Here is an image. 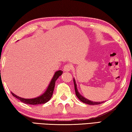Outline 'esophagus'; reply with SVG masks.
I'll use <instances>...</instances> for the list:
<instances>
[{
    "instance_id": "esophagus-1",
    "label": "esophagus",
    "mask_w": 132,
    "mask_h": 132,
    "mask_svg": "<svg viewBox=\"0 0 132 132\" xmlns=\"http://www.w3.org/2000/svg\"><path fill=\"white\" fill-rule=\"evenodd\" d=\"M72 68V65L70 64H66L64 66L63 70L64 71H69L71 70V69Z\"/></svg>"
}]
</instances>
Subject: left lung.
<instances>
[{"instance_id": "1", "label": "left lung", "mask_w": 132, "mask_h": 132, "mask_svg": "<svg viewBox=\"0 0 132 132\" xmlns=\"http://www.w3.org/2000/svg\"><path fill=\"white\" fill-rule=\"evenodd\" d=\"M73 82H74V84H75V89L76 95L77 98H79V99L81 102H84V103H85V104H88V105H99V104H101L102 103H103V102H104V101H102V102H93V101H90V100H88L87 99H86V98H84V97H82V96L81 94H80V93H79V91H78V90H77V86H76L77 85H76V81H75V79H73Z\"/></svg>"}]
</instances>
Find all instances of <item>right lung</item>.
Wrapping results in <instances>:
<instances>
[{"label":"right lung","instance_id":"1","mask_svg":"<svg viewBox=\"0 0 132 132\" xmlns=\"http://www.w3.org/2000/svg\"><path fill=\"white\" fill-rule=\"evenodd\" d=\"M62 73H63V71L62 70H58L57 71H56L52 80H51L50 85H49L48 88L46 89V91L43 94L40 95L39 97H38L35 98H31V99H26V98L20 97L19 96L15 95L14 94H13L12 92V94L13 95V97L17 98V99L20 100L22 102H24V103H25L26 104L38 105L46 103V102H47L49 100H50L51 97H52L53 90H54L55 88V82L58 78H59L60 76H61L62 75Z\"/></svg>","mask_w":132,"mask_h":132}]
</instances>
